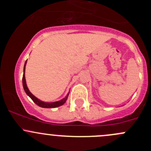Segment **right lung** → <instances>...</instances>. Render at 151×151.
Listing matches in <instances>:
<instances>
[{
  "label": "right lung",
  "mask_w": 151,
  "mask_h": 151,
  "mask_svg": "<svg viewBox=\"0 0 151 151\" xmlns=\"http://www.w3.org/2000/svg\"><path fill=\"white\" fill-rule=\"evenodd\" d=\"M26 63H27V60L25 61V66H24L23 77H22V85H23V88H24V90H25L26 94L29 97H30V99H31L32 100H33V102H34L35 104H37L38 106H41V107H43V108H55V107H58V106H61V105H63V104H64L67 100V98H68V93L67 94L66 96L65 97L64 99L60 100V101L49 103V102H44V101H41V100H39V99L36 98V96H33V94L30 92V91L28 90V87H27L26 81H25V66H26Z\"/></svg>",
  "instance_id": "right-lung-1"
}]
</instances>
